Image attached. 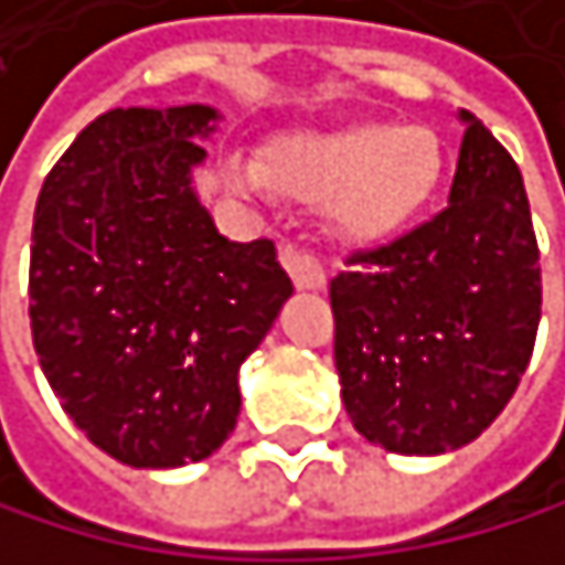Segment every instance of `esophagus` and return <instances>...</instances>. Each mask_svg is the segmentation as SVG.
I'll return each mask as SVG.
<instances>
[{
  "mask_svg": "<svg viewBox=\"0 0 565 565\" xmlns=\"http://www.w3.org/2000/svg\"><path fill=\"white\" fill-rule=\"evenodd\" d=\"M280 264H285V270L291 274L298 291H322L326 288V270H322V264L311 257V254H305V249L285 246V249H280Z\"/></svg>",
  "mask_w": 565,
  "mask_h": 565,
  "instance_id": "esophagus-1",
  "label": "esophagus"
}]
</instances>
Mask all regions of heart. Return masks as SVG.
I'll return each instance as SVG.
<instances>
[{
  "instance_id": "obj_1",
  "label": "heart",
  "mask_w": 565,
  "mask_h": 565,
  "mask_svg": "<svg viewBox=\"0 0 565 565\" xmlns=\"http://www.w3.org/2000/svg\"><path fill=\"white\" fill-rule=\"evenodd\" d=\"M226 178L254 195L277 188L298 199H326L335 233L381 239L433 199L443 178V143L422 126L360 119L277 137L264 147L260 164L230 160Z\"/></svg>"
}]
</instances>
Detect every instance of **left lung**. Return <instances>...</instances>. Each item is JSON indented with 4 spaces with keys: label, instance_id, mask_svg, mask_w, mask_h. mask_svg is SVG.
Wrapping results in <instances>:
<instances>
[{
    "label": "left lung",
    "instance_id": "left-lung-1",
    "mask_svg": "<svg viewBox=\"0 0 565 565\" xmlns=\"http://www.w3.org/2000/svg\"><path fill=\"white\" fill-rule=\"evenodd\" d=\"M449 209L329 285L335 370L353 428L387 452L473 443L511 401L542 319V267L522 171L477 116Z\"/></svg>",
    "mask_w": 565,
    "mask_h": 565
}]
</instances>
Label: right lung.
Returning <instances> with one entry per match:
<instances>
[{
	"label": "right lung",
	"mask_w": 565,
	"mask_h": 565,
	"mask_svg": "<svg viewBox=\"0 0 565 565\" xmlns=\"http://www.w3.org/2000/svg\"><path fill=\"white\" fill-rule=\"evenodd\" d=\"M222 113L109 109L33 212L30 329L71 422L137 470L199 463L239 418V366L291 298L270 239H226L195 168Z\"/></svg>",
	"instance_id": "1"
}]
</instances>
